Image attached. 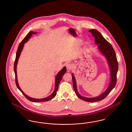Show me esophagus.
I'll return each mask as SVG.
<instances>
[{
	"label": "esophagus",
	"instance_id": "obj_1",
	"mask_svg": "<svg viewBox=\"0 0 132 132\" xmlns=\"http://www.w3.org/2000/svg\"><path fill=\"white\" fill-rule=\"evenodd\" d=\"M66 68L68 70H71L72 68V65L71 63H67L66 64Z\"/></svg>",
	"mask_w": 132,
	"mask_h": 132
}]
</instances>
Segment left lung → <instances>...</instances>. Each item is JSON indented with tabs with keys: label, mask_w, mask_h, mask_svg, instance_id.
<instances>
[{
	"label": "left lung",
	"mask_w": 132,
	"mask_h": 132,
	"mask_svg": "<svg viewBox=\"0 0 132 132\" xmlns=\"http://www.w3.org/2000/svg\"><path fill=\"white\" fill-rule=\"evenodd\" d=\"M91 32L95 38V44L98 45V49L99 52L105 56L108 61L110 72V83L106 89L99 96L93 98H88L81 96L78 92L76 78L73 73L72 74L73 87L77 96L80 99L88 102H95L104 99L114 88L117 83V74L118 71V63L116 53L112 45L105 40L102 35L96 29H91L88 31Z\"/></svg>",
	"instance_id": "8db88e82"
}]
</instances>
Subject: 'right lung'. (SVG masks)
Masks as SVG:
<instances>
[{
	"instance_id": "right-lung-1",
	"label": "right lung",
	"mask_w": 132,
	"mask_h": 132,
	"mask_svg": "<svg viewBox=\"0 0 132 132\" xmlns=\"http://www.w3.org/2000/svg\"><path fill=\"white\" fill-rule=\"evenodd\" d=\"M37 32H34V31H30L28 33V34L27 35V36H26L24 38V39L22 40V42L20 43V44L18 46V47L17 49V51L16 52V58H15V60L14 61V72L15 73V83H16V86L17 88L19 89L21 92L22 93V94L24 95V96L26 97V98L28 99L29 101H31L33 102H47L48 101L51 100L52 99H53L56 94V92L58 90V88H59V85L60 83V81L62 79V76H63L64 74L65 73V72H66V67H63V68H62L60 72H59L57 75H56V77H55V89L53 91V92L52 93L51 95H50L49 96L45 97L43 99H36V98H31L29 96H28L27 95H26L24 93L22 90L21 89L19 85L18 82V80H17V70H16V68H17V65L18 63V60L19 59L20 55H21V53L23 49L24 46V44L27 43L28 40H29V39L31 38V37L32 36L33 34H36Z\"/></svg>"
}]
</instances>
